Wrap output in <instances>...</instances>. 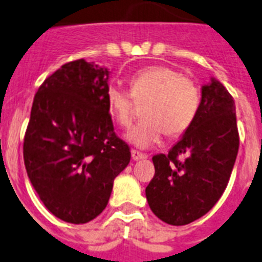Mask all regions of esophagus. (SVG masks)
Instances as JSON below:
<instances>
[{
  "label": "esophagus",
  "mask_w": 262,
  "mask_h": 262,
  "mask_svg": "<svg viewBox=\"0 0 262 262\" xmlns=\"http://www.w3.org/2000/svg\"><path fill=\"white\" fill-rule=\"evenodd\" d=\"M131 156H133L134 161H138V160H142V159H147V155L136 151V149H133V151H131Z\"/></svg>",
  "instance_id": "obj_1"
}]
</instances>
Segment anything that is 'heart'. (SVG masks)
<instances>
[{"label": "heart", "mask_w": 262, "mask_h": 262, "mask_svg": "<svg viewBox=\"0 0 262 262\" xmlns=\"http://www.w3.org/2000/svg\"><path fill=\"white\" fill-rule=\"evenodd\" d=\"M108 111L122 127L133 122L134 106L145 102L140 120L127 140L139 148H148L168 138L184 135L194 123L201 107V90L191 78L170 67L154 66L135 72L129 78V92L108 85Z\"/></svg>", "instance_id": "heart-1"}]
</instances>
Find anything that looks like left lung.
<instances>
[{"instance_id":"8db88e82","label":"left lung","mask_w":262,"mask_h":262,"mask_svg":"<svg viewBox=\"0 0 262 262\" xmlns=\"http://www.w3.org/2000/svg\"><path fill=\"white\" fill-rule=\"evenodd\" d=\"M237 151L235 101L212 78L202 86L201 107L190 128L168 155L152 157L155 176L145 195L154 214L172 226L207 214L226 190Z\"/></svg>"}]
</instances>
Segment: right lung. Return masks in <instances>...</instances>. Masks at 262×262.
I'll return each instance as SVG.
<instances>
[{"label":"right lung","mask_w":262,"mask_h":262,"mask_svg":"<svg viewBox=\"0 0 262 262\" xmlns=\"http://www.w3.org/2000/svg\"><path fill=\"white\" fill-rule=\"evenodd\" d=\"M108 69L69 61L39 86L23 159L39 198L55 216L84 224L105 210L114 178L129 163L108 113Z\"/></svg>","instance_id":"1"}]
</instances>
